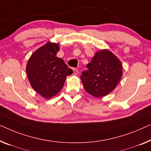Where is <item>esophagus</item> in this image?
I'll use <instances>...</instances> for the list:
<instances>
[{
  "label": "esophagus",
  "mask_w": 151,
  "mask_h": 151,
  "mask_svg": "<svg viewBox=\"0 0 151 151\" xmlns=\"http://www.w3.org/2000/svg\"><path fill=\"white\" fill-rule=\"evenodd\" d=\"M78 73V70L76 68H73V74H74V75H77Z\"/></svg>",
  "instance_id": "1"
}]
</instances>
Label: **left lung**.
Wrapping results in <instances>:
<instances>
[{
    "mask_svg": "<svg viewBox=\"0 0 151 151\" xmlns=\"http://www.w3.org/2000/svg\"><path fill=\"white\" fill-rule=\"evenodd\" d=\"M87 68L81 79L85 91L96 98L104 97L113 91L123 75L121 61L108 49L97 51Z\"/></svg>",
    "mask_w": 151,
    "mask_h": 151,
    "instance_id": "8db88e82",
    "label": "left lung"
}]
</instances>
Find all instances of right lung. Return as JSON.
Segmentation results:
<instances>
[{"label": "right lung", "instance_id": "1", "mask_svg": "<svg viewBox=\"0 0 151 151\" xmlns=\"http://www.w3.org/2000/svg\"><path fill=\"white\" fill-rule=\"evenodd\" d=\"M59 45L48 42L37 49L26 64L28 78L34 90L49 99L62 89L66 76L73 73L61 58L56 57Z\"/></svg>", "mask_w": 151, "mask_h": 151}]
</instances>
